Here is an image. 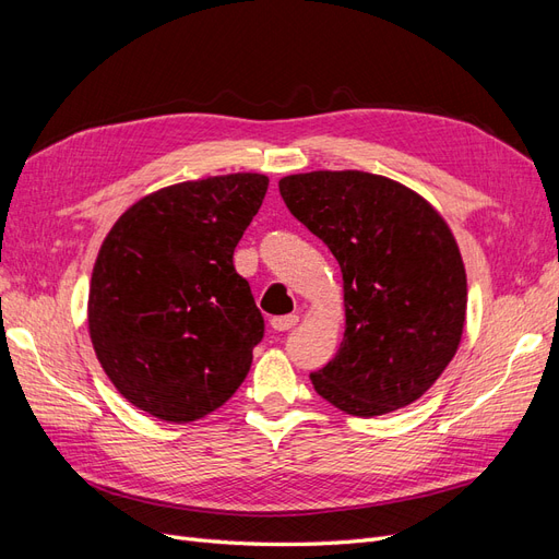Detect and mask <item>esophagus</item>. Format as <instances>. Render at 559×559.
Wrapping results in <instances>:
<instances>
[{
	"mask_svg": "<svg viewBox=\"0 0 559 559\" xmlns=\"http://www.w3.org/2000/svg\"><path fill=\"white\" fill-rule=\"evenodd\" d=\"M298 324V317L296 314H284V317H273L270 319V326L275 331H289Z\"/></svg>",
	"mask_w": 559,
	"mask_h": 559,
	"instance_id": "obj_1",
	"label": "esophagus"
}]
</instances>
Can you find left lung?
Returning <instances> with one entry per match:
<instances>
[{
    "instance_id": "left-lung-1",
    "label": "left lung",
    "mask_w": 559,
    "mask_h": 559,
    "mask_svg": "<svg viewBox=\"0 0 559 559\" xmlns=\"http://www.w3.org/2000/svg\"><path fill=\"white\" fill-rule=\"evenodd\" d=\"M286 207L343 273L345 335L310 380L354 417L415 403L462 343L466 270L445 218L408 186L361 170L280 179Z\"/></svg>"
}]
</instances>
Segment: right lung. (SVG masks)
I'll return each instance as SVG.
<instances>
[{
  "instance_id": "add662e5",
  "label": "right lung",
  "mask_w": 559,
  "mask_h": 559,
  "mask_svg": "<svg viewBox=\"0 0 559 559\" xmlns=\"http://www.w3.org/2000/svg\"><path fill=\"white\" fill-rule=\"evenodd\" d=\"M267 177L181 181L128 207L99 247L88 333L99 366L134 408L186 425L238 392L263 317L233 251Z\"/></svg>"
}]
</instances>
